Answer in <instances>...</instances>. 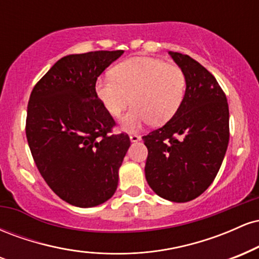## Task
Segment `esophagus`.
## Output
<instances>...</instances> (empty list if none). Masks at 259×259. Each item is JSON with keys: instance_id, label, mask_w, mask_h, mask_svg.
I'll use <instances>...</instances> for the list:
<instances>
[{"instance_id": "1", "label": "esophagus", "mask_w": 259, "mask_h": 259, "mask_svg": "<svg viewBox=\"0 0 259 259\" xmlns=\"http://www.w3.org/2000/svg\"><path fill=\"white\" fill-rule=\"evenodd\" d=\"M140 140H141V136L138 134H130V141L132 142H138Z\"/></svg>"}]
</instances>
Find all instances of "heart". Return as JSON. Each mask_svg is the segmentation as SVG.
Returning <instances> with one entry per match:
<instances>
[{"label": "heart", "instance_id": "1", "mask_svg": "<svg viewBox=\"0 0 259 259\" xmlns=\"http://www.w3.org/2000/svg\"><path fill=\"white\" fill-rule=\"evenodd\" d=\"M186 79L181 68L163 59L133 57L120 62L113 75L97 79L95 91L112 117H119L132 101L135 103L123 119L127 130L139 129L151 120L168 121L180 108Z\"/></svg>", "mask_w": 259, "mask_h": 259}]
</instances>
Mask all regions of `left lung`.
Instances as JSON below:
<instances>
[{
    "instance_id": "left-lung-1",
    "label": "left lung",
    "mask_w": 259,
    "mask_h": 259,
    "mask_svg": "<svg viewBox=\"0 0 259 259\" xmlns=\"http://www.w3.org/2000/svg\"><path fill=\"white\" fill-rule=\"evenodd\" d=\"M186 79L180 108L163 126L142 136L148 150L145 175L151 189L171 202H189L218 174L229 144L227 96L203 65L169 52Z\"/></svg>"
}]
</instances>
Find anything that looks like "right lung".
Masks as SVG:
<instances>
[{"instance_id":"1","label":"right lung","mask_w":259,"mask_h":259,"mask_svg":"<svg viewBox=\"0 0 259 259\" xmlns=\"http://www.w3.org/2000/svg\"><path fill=\"white\" fill-rule=\"evenodd\" d=\"M123 52L65 56L30 94L25 133L32 158L52 191L73 206H99L117 190L130 139L125 133L112 134L115 121L95 84Z\"/></svg>"}]
</instances>
